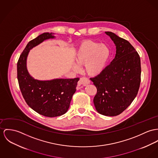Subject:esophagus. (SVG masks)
<instances>
[{
  "label": "esophagus",
  "mask_w": 158,
  "mask_h": 158,
  "mask_svg": "<svg viewBox=\"0 0 158 158\" xmlns=\"http://www.w3.org/2000/svg\"><path fill=\"white\" fill-rule=\"evenodd\" d=\"M79 84L81 85H86L90 84V81L85 77H82L80 79L79 81Z\"/></svg>",
  "instance_id": "34e87169"
}]
</instances>
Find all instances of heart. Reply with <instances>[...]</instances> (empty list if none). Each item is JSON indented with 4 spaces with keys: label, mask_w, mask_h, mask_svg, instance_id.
Segmentation results:
<instances>
[{
    "label": "heart",
    "mask_w": 158,
    "mask_h": 158,
    "mask_svg": "<svg viewBox=\"0 0 158 158\" xmlns=\"http://www.w3.org/2000/svg\"><path fill=\"white\" fill-rule=\"evenodd\" d=\"M109 55L110 50L106 45L92 40H85L77 50V64H73V70L79 71L81 69L80 65L85 64L87 73L91 76L97 75L105 68Z\"/></svg>",
    "instance_id": "obj_1"
}]
</instances>
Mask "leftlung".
<instances>
[{
	"mask_svg": "<svg viewBox=\"0 0 158 158\" xmlns=\"http://www.w3.org/2000/svg\"><path fill=\"white\" fill-rule=\"evenodd\" d=\"M116 46L115 58L96 76L91 77L97 88L93 102L97 112L106 116L122 113L136 97L141 82V61L126 40L105 32Z\"/></svg>",
	"mask_w": 158,
	"mask_h": 158,
	"instance_id": "obj_1",
	"label": "left lung"
}]
</instances>
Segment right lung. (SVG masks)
Returning <instances> with one entry per match:
<instances>
[{
  "instance_id": "add662e5",
  "label": "right lung",
  "mask_w": 158,
  "mask_h": 158,
  "mask_svg": "<svg viewBox=\"0 0 158 158\" xmlns=\"http://www.w3.org/2000/svg\"><path fill=\"white\" fill-rule=\"evenodd\" d=\"M54 37L52 33L46 32L30 41L17 62V79L25 102L37 113L48 117L60 116L68 110L79 80L77 77L41 81L29 75L26 69L29 50L44 40Z\"/></svg>"
}]
</instances>
